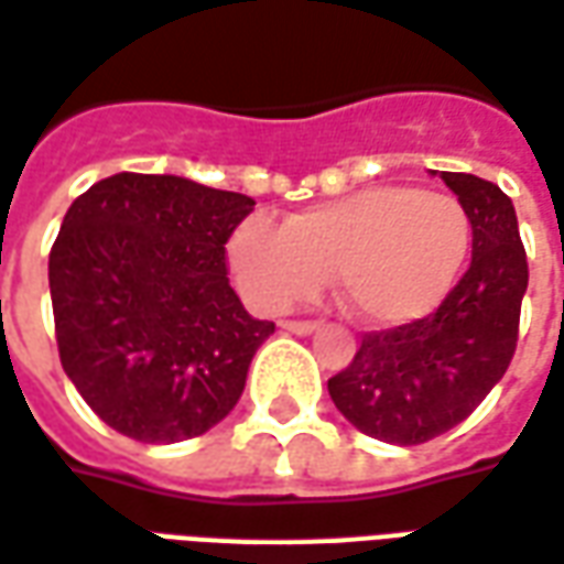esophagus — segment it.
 Segmentation results:
<instances>
[{
    "label": "esophagus",
    "instance_id": "obj_1",
    "mask_svg": "<svg viewBox=\"0 0 564 564\" xmlns=\"http://www.w3.org/2000/svg\"><path fill=\"white\" fill-rule=\"evenodd\" d=\"M281 329L293 333V336H311V333L317 329V323L314 321H281Z\"/></svg>",
    "mask_w": 564,
    "mask_h": 564
}]
</instances>
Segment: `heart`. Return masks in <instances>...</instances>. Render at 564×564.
<instances>
[{
	"instance_id": "1",
	"label": "heart",
	"mask_w": 564,
	"mask_h": 564,
	"mask_svg": "<svg viewBox=\"0 0 564 564\" xmlns=\"http://www.w3.org/2000/svg\"><path fill=\"white\" fill-rule=\"evenodd\" d=\"M467 253L470 216L458 198L369 186L286 216L283 226L247 219L231 238L228 262L259 308L281 311L317 293L333 271L350 317L403 326L440 308Z\"/></svg>"
}]
</instances>
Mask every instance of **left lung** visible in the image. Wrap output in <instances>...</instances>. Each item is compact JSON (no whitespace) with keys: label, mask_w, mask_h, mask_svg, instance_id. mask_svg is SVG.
<instances>
[{"label":"left lung","mask_w":564,"mask_h":564,"mask_svg":"<svg viewBox=\"0 0 564 564\" xmlns=\"http://www.w3.org/2000/svg\"><path fill=\"white\" fill-rule=\"evenodd\" d=\"M474 228V259L440 308L366 333L329 397L366 436L419 446L467 419L513 360L529 262L513 200L474 173H446Z\"/></svg>","instance_id":"obj_1"}]
</instances>
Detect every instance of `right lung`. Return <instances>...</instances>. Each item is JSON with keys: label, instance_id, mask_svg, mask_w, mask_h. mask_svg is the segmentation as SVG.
<instances>
[{"label": "right lung", "instance_id": "obj_1", "mask_svg": "<svg viewBox=\"0 0 564 564\" xmlns=\"http://www.w3.org/2000/svg\"><path fill=\"white\" fill-rule=\"evenodd\" d=\"M256 207L171 173H116L78 195L48 256L63 372L137 443L207 433L274 333L228 283L226 243Z\"/></svg>", "mask_w": 564, "mask_h": 564}]
</instances>
